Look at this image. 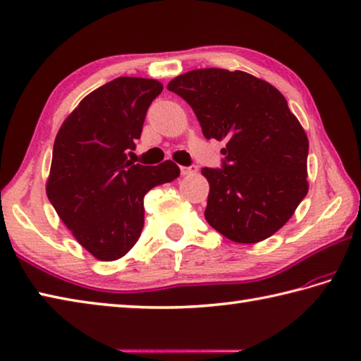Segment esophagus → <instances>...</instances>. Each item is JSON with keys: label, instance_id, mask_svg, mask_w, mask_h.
Instances as JSON below:
<instances>
[{"label": "esophagus", "instance_id": "34e87169", "mask_svg": "<svg viewBox=\"0 0 361 361\" xmlns=\"http://www.w3.org/2000/svg\"><path fill=\"white\" fill-rule=\"evenodd\" d=\"M196 169H198V166H195V165H192V166H180V174L182 176L193 174V173H196Z\"/></svg>", "mask_w": 361, "mask_h": 361}]
</instances>
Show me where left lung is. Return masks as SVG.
<instances>
[{"label": "left lung", "instance_id": "obj_1", "mask_svg": "<svg viewBox=\"0 0 361 361\" xmlns=\"http://www.w3.org/2000/svg\"><path fill=\"white\" fill-rule=\"evenodd\" d=\"M193 108L202 135L224 140L209 180L207 223L229 240L256 243L283 228L308 193V137L283 94L242 71L196 69L168 83Z\"/></svg>", "mask_w": 361, "mask_h": 361}]
</instances>
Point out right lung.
<instances>
[{
	"instance_id": "right-lung-1",
	"label": "right lung",
	"mask_w": 361,
	"mask_h": 361,
	"mask_svg": "<svg viewBox=\"0 0 361 361\" xmlns=\"http://www.w3.org/2000/svg\"><path fill=\"white\" fill-rule=\"evenodd\" d=\"M161 91L157 80H113L80 102L54 140L47 196L96 259L116 261L130 251L145 226V195L180 173L171 160L157 166L127 160Z\"/></svg>"
}]
</instances>
